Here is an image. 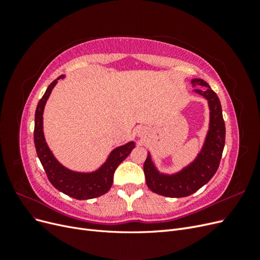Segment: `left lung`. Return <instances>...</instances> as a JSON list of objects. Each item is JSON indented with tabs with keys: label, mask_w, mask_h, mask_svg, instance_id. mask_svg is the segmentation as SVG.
I'll use <instances>...</instances> for the list:
<instances>
[{
	"label": "left lung",
	"mask_w": 260,
	"mask_h": 260,
	"mask_svg": "<svg viewBox=\"0 0 260 260\" xmlns=\"http://www.w3.org/2000/svg\"><path fill=\"white\" fill-rule=\"evenodd\" d=\"M192 85L195 92L208 101L210 109L209 131L198 158L190 166L172 176L159 174L152 162L149 153L143 166L149 190L167 198H184L205 185L216 174L224 147L225 125L217 94L202 79H193Z\"/></svg>",
	"instance_id": "8db88e82"
}]
</instances>
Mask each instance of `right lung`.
Here are the masks:
<instances>
[{
	"instance_id": "1",
	"label": "right lung",
	"mask_w": 260,
	"mask_h": 260,
	"mask_svg": "<svg viewBox=\"0 0 260 260\" xmlns=\"http://www.w3.org/2000/svg\"><path fill=\"white\" fill-rule=\"evenodd\" d=\"M64 78L59 76L46 89L44 95L39 101L35 115V145L37 154L45 170L50 182L55 188L76 200H90L105 194L112 187L114 174L119 164L127 158L135 148V143L129 142L125 145L115 148L109 155L106 162L99 170L91 174H81L65 168L56 160L45 142L43 135V111L46 101L57 83L58 79Z\"/></svg>"
}]
</instances>
